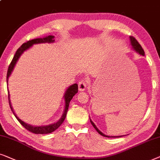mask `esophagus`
<instances>
[{
  "label": "esophagus",
  "mask_w": 160,
  "mask_h": 160,
  "mask_svg": "<svg viewBox=\"0 0 160 160\" xmlns=\"http://www.w3.org/2000/svg\"><path fill=\"white\" fill-rule=\"evenodd\" d=\"M87 86V82L85 81V80H80L78 84V88H79V91H83L86 90V88Z\"/></svg>",
  "instance_id": "34e87169"
}]
</instances>
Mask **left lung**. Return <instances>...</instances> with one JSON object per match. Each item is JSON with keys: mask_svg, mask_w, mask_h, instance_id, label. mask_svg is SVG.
<instances>
[{"mask_svg": "<svg viewBox=\"0 0 160 160\" xmlns=\"http://www.w3.org/2000/svg\"><path fill=\"white\" fill-rule=\"evenodd\" d=\"M129 39H130V44H131V46H132V48L133 50H135V52L139 53L140 55H144L145 52H144L143 49L142 48V47L140 46V44L138 43V42L135 39V38H134L132 37H129ZM90 121H91V124L93 125V127H94V129L98 132V133H99V135L104 136V137H106V138H120V137H122V136H108V135H106L104 133H102V132L97 128V126H96V125L94 124V123H93V121H91V118H90Z\"/></svg>", "mask_w": 160, "mask_h": 160, "instance_id": "8db88e82", "label": "left lung"}]
</instances>
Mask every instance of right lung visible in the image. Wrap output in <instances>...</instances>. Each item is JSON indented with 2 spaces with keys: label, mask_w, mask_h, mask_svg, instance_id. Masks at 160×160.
<instances>
[{
  "label": "right lung",
  "mask_w": 160,
  "mask_h": 160,
  "mask_svg": "<svg viewBox=\"0 0 160 160\" xmlns=\"http://www.w3.org/2000/svg\"><path fill=\"white\" fill-rule=\"evenodd\" d=\"M54 38H55L54 36H48V37H44L43 38H38V39L30 40V41L22 44L20 48H18V50H17L15 55H14V58L12 59V62H11L9 67H8L7 76H6V82H7V84L8 81V78H9L11 74H12V72H13L14 68L15 67L18 59L20 58L21 55H22L25 51H26L27 50H28L29 48H31L33 44H42V43H53V42H55ZM78 84L74 83L73 85H72V86L68 87L67 89L65 91L64 95H63L65 105H64V110H63V115L61 116V118L59 119L57 122L50 123V124L49 125H43V126H33V125L25 123L23 121L21 120L20 118H19L15 112H14L13 108H12V104H11L10 94H9V91H8V102H9V105H10L11 109H12V111L13 112V114L14 115V116L16 117V118L18 119L19 122H20L21 124H22V126L27 129V130H28L30 132H31L35 133V134H41V135H42V134H49V133L52 132L53 131H55V129H58V127L62 124V123L63 122V121H64V119L66 118V116H67L68 108H69V102L72 100V98H73L74 96L78 93Z\"/></svg>",
  "instance_id": "1"
}]
</instances>
